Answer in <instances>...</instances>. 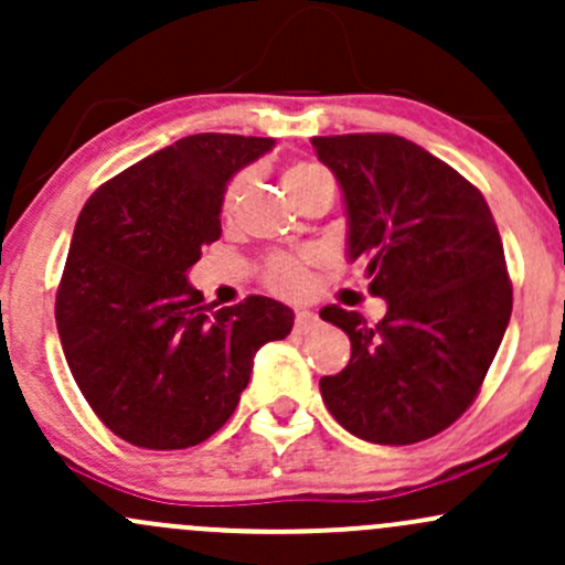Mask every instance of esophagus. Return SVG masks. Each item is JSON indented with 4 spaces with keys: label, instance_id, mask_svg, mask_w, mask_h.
<instances>
[{
    "label": "esophagus",
    "instance_id": "34e87169",
    "mask_svg": "<svg viewBox=\"0 0 565 565\" xmlns=\"http://www.w3.org/2000/svg\"><path fill=\"white\" fill-rule=\"evenodd\" d=\"M318 323H320L318 315L309 312V309H299V312H296V326H294V329L299 331V333H307V331H312Z\"/></svg>",
    "mask_w": 565,
    "mask_h": 565
}]
</instances>
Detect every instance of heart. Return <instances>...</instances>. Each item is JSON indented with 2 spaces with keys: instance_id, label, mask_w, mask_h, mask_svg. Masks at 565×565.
Returning <instances> with one entry per match:
<instances>
[{
  "instance_id": "heart-1",
  "label": "heart",
  "mask_w": 565,
  "mask_h": 565,
  "mask_svg": "<svg viewBox=\"0 0 565 565\" xmlns=\"http://www.w3.org/2000/svg\"><path fill=\"white\" fill-rule=\"evenodd\" d=\"M282 180H285V188H288V193L294 196V202L312 185L333 183L329 169L320 167V163L315 161L290 163V167L285 169ZM245 188H247V174H236L232 183L226 185V193H223V212H226V215H232L236 210ZM264 275H266V282H269L275 290H280V294H301L307 285L305 264L294 256H275L269 264H266Z\"/></svg>"
}]
</instances>
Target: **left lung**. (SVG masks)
<instances>
[{"instance_id":"1","label":"left lung","mask_w":565,"mask_h":565,"mask_svg":"<svg viewBox=\"0 0 565 565\" xmlns=\"http://www.w3.org/2000/svg\"><path fill=\"white\" fill-rule=\"evenodd\" d=\"M348 212V258H366L380 323L342 307L350 363L320 380L333 420L374 445H415L452 426L493 363L512 282L488 202L463 174L396 135L312 137Z\"/></svg>"}]
</instances>
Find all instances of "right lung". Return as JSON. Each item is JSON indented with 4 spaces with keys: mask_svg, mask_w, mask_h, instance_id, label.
I'll use <instances>...</instances> for the list:
<instances>
[{
    "mask_svg": "<svg viewBox=\"0 0 565 565\" xmlns=\"http://www.w3.org/2000/svg\"><path fill=\"white\" fill-rule=\"evenodd\" d=\"M269 137L193 135L96 188L56 294L58 339L77 387L115 436L145 450L210 439L239 404L253 358L294 329L266 296L215 309L188 282L221 239L228 180Z\"/></svg>",
    "mask_w": 565,
    "mask_h": 565,
    "instance_id": "add662e5",
    "label": "right lung"
}]
</instances>
